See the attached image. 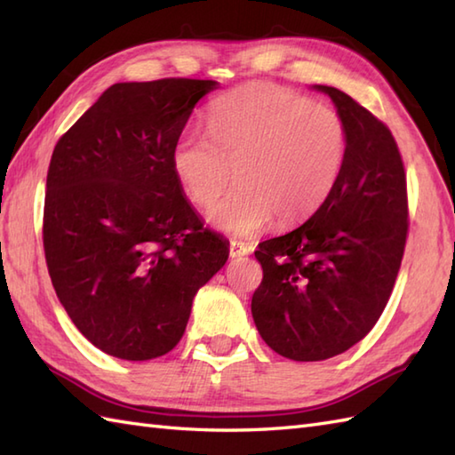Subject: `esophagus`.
I'll list each match as a JSON object with an SVG mask.
<instances>
[{"mask_svg": "<svg viewBox=\"0 0 455 455\" xmlns=\"http://www.w3.org/2000/svg\"><path fill=\"white\" fill-rule=\"evenodd\" d=\"M228 252H230V258H240V256H246L250 252V248L243 243H238V240H230Z\"/></svg>", "mask_w": 455, "mask_h": 455, "instance_id": "1", "label": "esophagus"}]
</instances>
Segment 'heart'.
Instances as JSON below:
<instances>
[{"mask_svg":"<svg viewBox=\"0 0 455 455\" xmlns=\"http://www.w3.org/2000/svg\"><path fill=\"white\" fill-rule=\"evenodd\" d=\"M209 132L183 131L172 170L191 203L211 209L235 178L240 186L211 212L225 233L252 236L275 217L295 225L323 205L344 170L347 129L328 105L269 82L222 95Z\"/></svg>","mask_w":455,"mask_h":455,"instance_id":"b5f03b06","label":"heart"}]
</instances>
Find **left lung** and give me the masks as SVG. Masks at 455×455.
Listing matches in <instances>:
<instances>
[{
	"label": "left lung",
	"instance_id": "obj_1",
	"mask_svg": "<svg viewBox=\"0 0 455 455\" xmlns=\"http://www.w3.org/2000/svg\"><path fill=\"white\" fill-rule=\"evenodd\" d=\"M331 95L347 129L344 170L305 225L258 244L252 295L259 336L279 355L321 362L357 344L387 305L409 235L407 173L387 124Z\"/></svg>",
	"mask_w": 455,
	"mask_h": 455
}]
</instances>
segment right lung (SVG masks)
<instances>
[{
	"instance_id": "right-lung-1",
	"label": "right lung",
	"mask_w": 455,
	"mask_h": 455,
	"mask_svg": "<svg viewBox=\"0 0 455 455\" xmlns=\"http://www.w3.org/2000/svg\"><path fill=\"white\" fill-rule=\"evenodd\" d=\"M212 80L115 84L56 142L43 244L54 291L105 354H168L193 297L228 258L172 170V148Z\"/></svg>"
}]
</instances>
